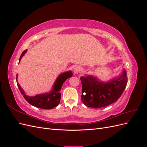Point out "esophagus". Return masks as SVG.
Wrapping results in <instances>:
<instances>
[{
  "instance_id": "obj_1",
  "label": "esophagus",
  "mask_w": 147,
  "mask_h": 147,
  "mask_svg": "<svg viewBox=\"0 0 147 147\" xmlns=\"http://www.w3.org/2000/svg\"><path fill=\"white\" fill-rule=\"evenodd\" d=\"M80 67L79 66H76L74 69V73L75 74H78L80 72Z\"/></svg>"
}]
</instances>
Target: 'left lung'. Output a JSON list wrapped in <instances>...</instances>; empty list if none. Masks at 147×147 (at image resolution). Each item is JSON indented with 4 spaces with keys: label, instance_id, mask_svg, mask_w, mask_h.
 Here are the masks:
<instances>
[{
    "label": "left lung",
    "instance_id": "1",
    "mask_svg": "<svg viewBox=\"0 0 147 147\" xmlns=\"http://www.w3.org/2000/svg\"><path fill=\"white\" fill-rule=\"evenodd\" d=\"M82 84L81 99L89 107L101 108L117 102L127 85L126 70L122 75L108 83L100 82L97 78L88 75L80 77Z\"/></svg>",
    "mask_w": 147,
    "mask_h": 147
}]
</instances>
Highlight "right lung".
<instances>
[{
    "mask_svg": "<svg viewBox=\"0 0 147 147\" xmlns=\"http://www.w3.org/2000/svg\"><path fill=\"white\" fill-rule=\"evenodd\" d=\"M26 51H27V50H24L22 53L20 57V62L21 57L24 56ZM72 75L73 74L71 71L61 74L56 79L54 86L53 87V90L50 92L47 93V94L36 95L33 97L28 96L27 95H26L23 89L20 86L18 82L17 85L22 95L23 96L24 98L30 105L42 109H52L59 105L61 100V94L60 91L61 87L66 80L72 77Z\"/></svg>",
    "mask_w": 147,
    "mask_h": 147,
    "instance_id": "add662e5",
    "label": "right lung"
}]
</instances>
